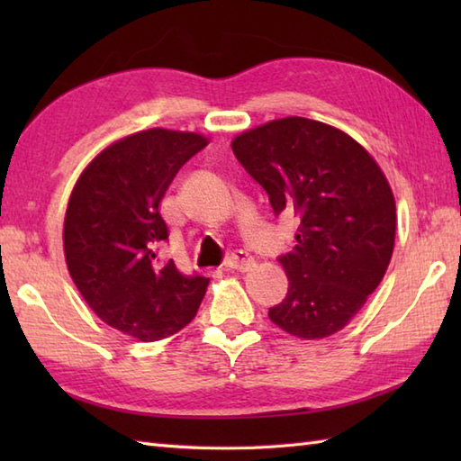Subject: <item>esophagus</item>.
<instances>
[{
	"label": "esophagus",
	"mask_w": 461,
	"mask_h": 461,
	"mask_svg": "<svg viewBox=\"0 0 461 461\" xmlns=\"http://www.w3.org/2000/svg\"><path fill=\"white\" fill-rule=\"evenodd\" d=\"M225 267L233 271H251L256 267V259L248 251H233L228 261H225Z\"/></svg>",
	"instance_id": "obj_1"
}]
</instances>
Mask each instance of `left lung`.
<instances>
[{
    "label": "left lung",
    "instance_id": "left-lung-1",
    "mask_svg": "<svg viewBox=\"0 0 461 461\" xmlns=\"http://www.w3.org/2000/svg\"><path fill=\"white\" fill-rule=\"evenodd\" d=\"M231 150L276 213L301 218L295 248L279 258L287 295L269 319L297 339L335 335L365 307L393 259L396 202L384 172L352 136L303 116L241 132Z\"/></svg>",
    "mask_w": 461,
    "mask_h": 461
}]
</instances>
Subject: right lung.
<instances>
[{"instance_id": "right-lung-1", "label": "right lung", "mask_w": 461, "mask_h": 461, "mask_svg": "<svg viewBox=\"0 0 461 461\" xmlns=\"http://www.w3.org/2000/svg\"><path fill=\"white\" fill-rule=\"evenodd\" d=\"M208 136L149 129L111 142L81 172L67 203V269L106 325L144 342L184 329L198 312L208 277L158 261L168 225L158 212L174 176Z\"/></svg>"}]
</instances>
